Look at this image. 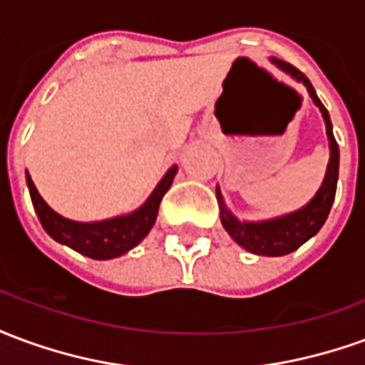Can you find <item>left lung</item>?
Masks as SVG:
<instances>
[{
  "label": "left lung",
  "mask_w": 365,
  "mask_h": 365,
  "mask_svg": "<svg viewBox=\"0 0 365 365\" xmlns=\"http://www.w3.org/2000/svg\"><path fill=\"white\" fill-rule=\"evenodd\" d=\"M274 64H277L283 72H287L291 78H295L297 82L303 83L307 91H309V96L313 97L317 107L321 109L322 117H324V125H327V136H329L330 140V162L321 190L317 191V195L309 201V205L299 209L295 213L285 215V217H279V219H272V221H237L227 211L221 190L217 187V201H219V209H221V222L225 230L242 248H246L248 252L260 254V256H283V254L293 252V250H297L299 246L305 245L309 238L314 237L321 230V227L324 225L330 213L334 195H336L338 162H340V152H338V144L334 140V135H332V123H330L329 111L321 103V99L317 97V91L311 86V82L307 80V76L293 66V64L285 62V60L274 58Z\"/></svg>",
  "instance_id": "8db88e82"
}]
</instances>
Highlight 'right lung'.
Instances as JSON below:
<instances>
[{
    "label": "right lung",
    "instance_id": "1",
    "mask_svg": "<svg viewBox=\"0 0 365 365\" xmlns=\"http://www.w3.org/2000/svg\"><path fill=\"white\" fill-rule=\"evenodd\" d=\"M175 174H178V168H170L168 174L162 178V182L156 185V190L152 191L148 201L140 209H136L135 213L115 217V219L101 222H76L64 219L44 203V199L38 195L35 183L29 174L27 185L35 211L38 215V221L54 240L74 248L76 252L93 258V260H109V258H117L120 254L128 252L130 248H135L150 232L152 225L156 221V215H158L160 201L170 190Z\"/></svg>",
    "mask_w": 365,
    "mask_h": 365
}]
</instances>
